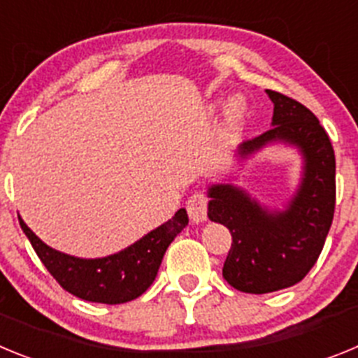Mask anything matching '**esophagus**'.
<instances>
[{
    "label": "esophagus",
    "instance_id": "esophagus-1",
    "mask_svg": "<svg viewBox=\"0 0 358 358\" xmlns=\"http://www.w3.org/2000/svg\"><path fill=\"white\" fill-rule=\"evenodd\" d=\"M186 210L194 222H204L208 217V197L202 192H195L186 202Z\"/></svg>",
    "mask_w": 358,
    "mask_h": 358
}]
</instances>
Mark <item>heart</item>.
I'll return each instance as SVG.
<instances>
[{"instance_id":"1","label":"heart","mask_w":358,"mask_h":358,"mask_svg":"<svg viewBox=\"0 0 358 358\" xmlns=\"http://www.w3.org/2000/svg\"><path fill=\"white\" fill-rule=\"evenodd\" d=\"M243 116H245V102L238 96L233 98L229 102V106H227V122H229L231 125H238L243 120Z\"/></svg>"}]
</instances>
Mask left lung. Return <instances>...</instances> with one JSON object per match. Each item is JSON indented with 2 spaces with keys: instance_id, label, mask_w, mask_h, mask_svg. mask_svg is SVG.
<instances>
[{
  "instance_id": "left-lung-1",
  "label": "left lung",
  "mask_w": 358,
  "mask_h": 358,
  "mask_svg": "<svg viewBox=\"0 0 358 358\" xmlns=\"http://www.w3.org/2000/svg\"><path fill=\"white\" fill-rule=\"evenodd\" d=\"M273 127L236 148L248 159L271 143L296 147L303 176L283 211H271L235 185H211L208 217L229 229L233 243L222 276L240 292L267 294L303 280L315 265L335 211V154L327 131L303 103L267 90Z\"/></svg>"
}]
</instances>
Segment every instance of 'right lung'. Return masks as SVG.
<instances>
[{
  "mask_svg": "<svg viewBox=\"0 0 358 358\" xmlns=\"http://www.w3.org/2000/svg\"><path fill=\"white\" fill-rule=\"evenodd\" d=\"M19 226L28 236L44 267L48 268V273L59 281L62 289L85 301L120 305L140 297L152 285L169 245L188 226V215L185 208H181L169 222L161 224L123 251L93 260L52 249L23 222L21 217Z\"/></svg>",
  "mask_w": 358,
  "mask_h": 358,
  "instance_id": "add662e5",
  "label": "right lung"
}]
</instances>
